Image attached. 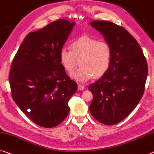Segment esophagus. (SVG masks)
I'll list each match as a JSON object with an SVG mask.
<instances>
[{"instance_id":"1","label":"esophagus","mask_w":154,"mask_h":154,"mask_svg":"<svg viewBox=\"0 0 154 154\" xmlns=\"http://www.w3.org/2000/svg\"><path fill=\"white\" fill-rule=\"evenodd\" d=\"M78 89L79 91H82L84 89V86L83 85H82V84H78Z\"/></svg>"}]
</instances>
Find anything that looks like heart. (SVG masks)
I'll use <instances>...</instances> for the list:
<instances>
[{
  "label": "heart",
  "instance_id": "obj_1",
  "mask_svg": "<svg viewBox=\"0 0 154 154\" xmlns=\"http://www.w3.org/2000/svg\"><path fill=\"white\" fill-rule=\"evenodd\" d=\"M70 49L63 47L59 53L60 61L67 72H72L79 64L73 79L84 82L91 78H99L109 69L112 60V48L107 41L83 35L71 42Z\"/></svg>",
  "mask_w": 154,
  "mask_h": 154
}]
</instances>
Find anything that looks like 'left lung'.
<instances>
[{"mask_svg": "<svg viewBox=\"0 0 154 154\" xmlns=\"http://www.w3.org/2000/svg\"><path fill=\"white\" fill-rule=\"evenodd\" d=\"M90 25L111 45L112 60L105 74L88 86L94 95L89 109L100 123L114 125L131 114L144 94L146 60L139 43L123 27L103 20Z\"/></svg>", "mask_w": 154, "mask_h": 154, "instance_id": "obj_1", "label": "left lung"}]
</instances>
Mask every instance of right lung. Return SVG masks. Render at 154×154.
<instances>
[{
	"instance_id": "right-lung-1",
	"label": "right lung",
	"mask_w": 154,
	"mask_h": 154,
	"mask_svg": "<svg viewBox=\"0 0 154 154\" xmlns=\"http://www.w3.org/2000/svg\"><path fill=\"white\" fill-rule=\"evenodd\" d=\"M75 24L60 19L29 33L12 60L9 75L12 98L40 126L59 125L68 116V102L77 90L59 58Z\"/></svg>"
}]
</instances>
